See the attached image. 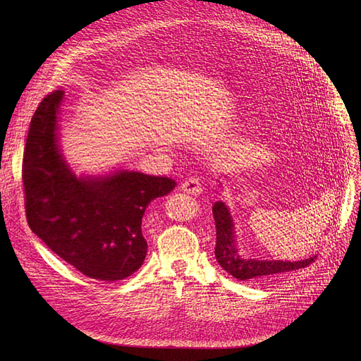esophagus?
I'll return each instance as SVG.
<instances>
[{
    "instance_id": "1",
    "label": "esophagus",
    "mask_w": 361,
    "mask_h": 361,
    "mask_svg": "<svg viewBox=\"0 0 361 361\" xmlns=\"http://www.w3.org/2000/svg\"><path fill=\"white\" fill-rule=\"evenodd\" d=\"M181 190L185 192V194H191V195H200L201 191H202V187H201V183L198 178L195 177H190L187 178L185 181H183L181 184Z\"/></svg>"
}]
</instances>
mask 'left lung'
Masks as SVG:
<instances>
[{
  "mask_svg": "<svg viewBox=\"0 0 361 361\" xmlns=\"http://www.w3.org/2000/svg\"><path fill=\"white\" fill-rule=\"evenodd\" d=\"M213 216L216 220V259L219 264L230 273L234 279L250 280V279H262L266 276H273L277 273H287L307 267L314 262L316 255L300 262H283V260H255L244 259L238 254L234 223L231 213L223 201H217L213 205Z\"/></svg>",
  "mask_w": 361,
  "mask_h": 361,
  "instance_id": "obj_1",
  "label": "left lung"
}]
</instances>
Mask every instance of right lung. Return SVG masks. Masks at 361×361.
Here are the masks:
<instances>
[{
    "label": "right lung",
    "instance_id": "right-lung-1",
    "mask_svg": "<svg viewBox=\"0 0 361 361\" xmlns=\"http://www.w3.org/2000/svg\"><path fill=\"white\" fill-rule=\"evenodd\" d=\"M63 99L64 91H53L31 118L23 160L27 221L48 248L87 277L123 280L145 259V209L177 183L130 170L77 177L59 144Z\"/></svg>",
    "mask_w": 361,
    "mask_h": 361
}]
</instances>
